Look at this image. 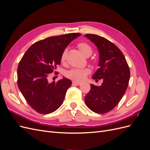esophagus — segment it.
Returning a JSON list of instances; mask_svg holds the SVG:
<instances>
[{
  "label": "esophagus",
  "mask_w": 150,
  "mask_h": 150,
  "mask_svg": "<svg viewBox=\"0 0 150 150\" xmlns=\"http://www.w3.org/2000/svg\"><path fill=\"white\" fill-rule=\"evenodd\" d=\"M72 84L74 85H80L81 83L80 82H76V81H72Z\"/></svg>",
  "instance_id": "34e87169"
}]
</instances>
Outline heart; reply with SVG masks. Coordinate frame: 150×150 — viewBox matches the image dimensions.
Instances as JSON below:
<instances>
[{
    "instance_id": "1",
    "label": "heart",
    "mask_w": 150,
    "mask_h": 150,
    "mask_svg": "<svg viewBox=\"0 0 150 150\" xmlns=\"http://www.w3.org/2000/svg\"><path fill=\"white\" fill-rule=\"evenodd\" d=\"M78 47L79 49L81 52L83 53L86 57L88 56H91L93 53V49L86 42H81L78 45ZM67 55V50H64L63 51L61 60L62 62H64L66 59ZM89 73V70L88 69H80V68H76L72 69L68 71L66 74L67 78L74 81H82L88 74Z\"/></svg>"
}]
</instances>
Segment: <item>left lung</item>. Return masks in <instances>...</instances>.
I'll return each mask as SVG.
<instances>
[{"mask_svg": "<svg viewBox=\"0 0 150 150\" xmlns=\"http://www.w3.org/2000/svg\"><path fill=\"white\" fill-rule=\"evenodd\" d=\"M85 37L95 44L99 54V67L92 78L103 82L100 86L91 84L84 101L93 112L104 114L115 108L125 93L130 77L129 66L120 49L110 40L95 34Z\"/></svg>", "mask_w": 150, "mask_h": 150, "instance_id": "1", "label": "left lung"}]
</instances>
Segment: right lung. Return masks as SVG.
Wrapping results in <instances>:
<instances>
[{"label": "right lung", "instance_id": "right-lung-1", "mask_svg": "<svg viewBox=\"0 0 150 150\" xmlns=\"http://www.w3.org/2000/svg\"><path fill=\"white\" fill-rule=\"evenodd\" d=\"M79 33L49 37L36 42L28 49L17 68V84L30 107L40 114L57 110L71 86L69 79L49 83L48 77L61 64V55Z\"/></svg>", "mask_w": 150, "mask_h": 150}]
</instances>
